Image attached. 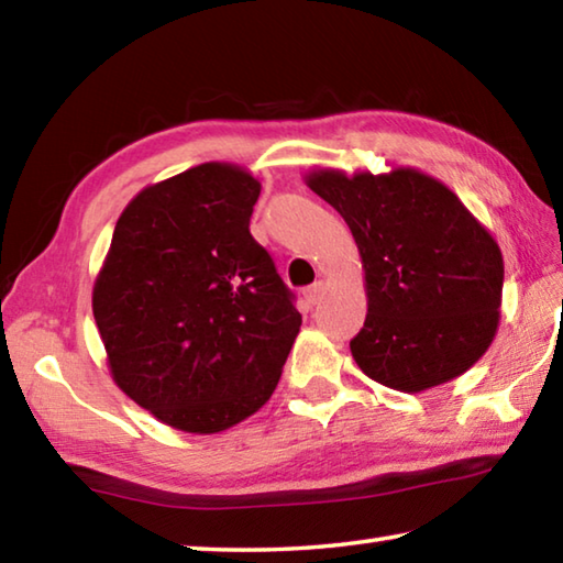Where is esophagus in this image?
<instances>
[{"instance_id": "esophagus-1", "label": "esophagus", "mask_w": 563, "mask_h": 563, "mask_svg": "<svg viewBox=\"0 0 563 563\" xmlns=\"http://www.w3.org/2000/svg\"><path fill=\"white\" fill-rule=\"evenodd\" d=\"M322 295H325V283H312L308 290H305V300L310 305H318L322 300Z\"/></svg>"}]
</instances>
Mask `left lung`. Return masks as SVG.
<instances>
[{"label": "left lung", "mask_w": 563, "mask_h": 563, "mask_svg": "<svg viewBox=\"0 0 563 563\" xmlns=\"http://www.w3.org/2000/svg\"><path fill=\"white\" fill-rule=\"evenodd\" d=\"M305 184L357 243L367 318L350 352L362 373L409 395L464 375L499 328L504 258L494 235L454 190L412 166L377 176L316 168Z\"/></svg>", "instance_id": "left-lung-1"}]
</instances>
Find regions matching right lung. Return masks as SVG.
Listing matches in <instances>:
<instances>
[{
	"label": "right lung",
	"mask_w": 563,
	"mask_h": 563,
	"mask_svg": "<svg viewBox=\"0 0 563 563\" xmlns=\"http://www.w3.org/2000/svg\"><path fill=\"white\" fill-rule=\"evenodd\" d=\"M261 180L194 166L131 198L93 280L113 383L158 422L216 434L268 402L302 318L253 241Z\"/></svg>",
	"instance_id": "add662e5"
}]
</instances>
